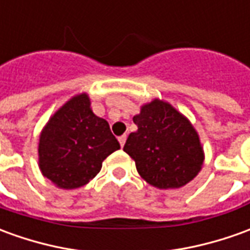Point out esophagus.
<instances>
[{
	"label": "esophagus",
	"mask_w": 250,
	"mask_h": 250,
	"mask_svg": "<svg viewBox=\"0 0 250 250\" xmlns=\"http://www.w3.org/2000/svg\"><path fill=\"white\" fill-rule=\"evenodd\" d=\"M125 139H127V137H125V135H122V137H119V143H120V146H122V147L125 146Z\"/></svg>",
	"instance_id": "esophagus-1"
}]
</instances>
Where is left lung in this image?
Wrapping results in <instances>:
<instances>
[{"label":"left lung","mask_w":250,"mask_h":250,"mask_svg":"<svg viewBox=\"0 0 250 250\" xmlns=\"http://www.w3.org/2000/svg\"><path fill=\"white\" fill-rule=\"evenodd\" d=\"M138 125L123 150L135 161L139 176L160 189L181 188L193 180L204 162L198 131L167 101L154 99L141 105Z\"/></svg>","instance_id":"8db88e82"}]
</instances>
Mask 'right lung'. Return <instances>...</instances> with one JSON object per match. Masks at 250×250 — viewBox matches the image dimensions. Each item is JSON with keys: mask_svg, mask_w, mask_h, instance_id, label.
<instances>
[{"mask_svg": "<svg viewBox=\"0 0 250 250\" xmlns=\"http://www.w3.org/2000/svg\"><path fill=\"white\" fill-rule=\"evenodd\" d=\"M120 149L105 119L96 116L88 93L67 100L40 132L39 169L52 184L76 189L95 179L103 161Z\"/></svg>", "mask_w": 250, "mask_h": 250, "instance_id": "1", "label": "right lung"}]
</instances>
